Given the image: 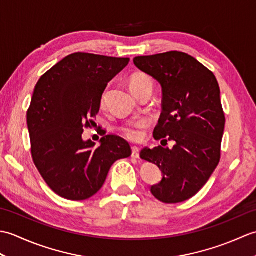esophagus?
Masks as SVG:
<instances>
[{
  "label": "esophagus",
  "mask_w": 256,
  "mask_h": 256,
  "mask_svg": "<svg viewBox=\"0 0 256 256\" xmlns=\"http://www.w3.org/2000/svg\"><path fill=\"white\" fill-rule=\"evenodd\" d=\"M132 157L133 158H138L140 157V150L138 148H132Z\"/></svg>",
  "instance_id": "esophagus-1"
}]
</instances>
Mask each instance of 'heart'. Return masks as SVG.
I'll return each mask as SVG.
<instances>
[{"label":"heart","instance_id":"1","mask_svg":"<svg viewBox=\"0 0 256 256\" xmlns=\"http://www.w3.org/2000/svg\"><path fill=\"white\" fill-rule=\"evenodd\" d=\"M130 86H131V90L133 91L134 94H136L138 92L143 91V90H152L154 89V80L150 76L146 74L144 72H138L132 76L131 82H130ZM108 91L104 90L101 96V103L104 104L108 99ZM146 126L145 122H138L134 124H130L124 126L122 128L123 134L126 136L128 140H140L142 138V130Z\"/></svg>","mask_w":256,"mask_h":256}]
</instances>
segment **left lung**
Listing matches in <instances>:
<instances>
[{"label": "left lung", "instance_id": "left-lung-1", "mask_svg": "<svg viewBox=\"0 0 256 256\" xmlns=\"http://www.w3.org/2000/svg\"><path fill=\"white\" fill-rule=\"evenodd\" d=\"M133 62L158 81L162 92L160 118L154 130V138L162 140V146L140 152V158L154 162L162 174L150 192L162 202H182L204 186L220 162L226 118L218 81L197 59L182 52L140 56ZM168 140L170 149L164 148Z\"/></svg>", "mask_w": 256, "mask_h": 256}]
</instances>
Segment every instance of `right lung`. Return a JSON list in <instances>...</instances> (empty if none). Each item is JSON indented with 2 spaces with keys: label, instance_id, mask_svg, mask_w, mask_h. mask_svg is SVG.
I'll use <instances>...</instances> for the list:
<instances>
[{
  "label": "right lung",
  "instance_id": "1",
  "mask_svg": "<svg viewBox=\"0 0 256 256\" xmlns=\"http://www.w3.org/2000/svg\"><path fill=\"white\" fill-rule=\"evenodd\" d=\"M128 62L74 52L38 80L27 111L32 160L52 192L64 199L92 197L114 162L131 156L130 144L116 135L103 136L98 148L82 138L108 84Z\"/></svg>",
  "mask_w": 256,
  "mask_h": 256
}]
</instances>
